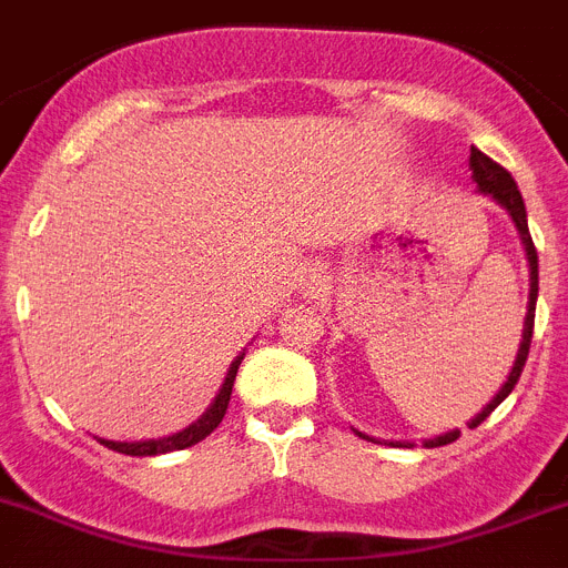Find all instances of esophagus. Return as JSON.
Segmentation results:
<instances>
[{
    "mask_svg": "<svg viewBox=\"0 0 568 568\" xmlns=\"http://www.w3.org/2000/svg\"><path fill=\"white\" fill-rule=\"evenodd\" d=\"M312 271H317V268H312ZM320 280H317V274H308V280H305V288L308 291H314V285H317Z\"/></svg>",
    "mask_w": 568,
    "mask_h": 568,
    "instance_id": "obj_1",
    "label": "esophagus"
}]
</instances>
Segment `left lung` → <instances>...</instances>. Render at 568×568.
<instances>
[{"instance_id":"obj_1","label":"left lung","mask_w":568,"mask_h":568,"mask_svg":"<svg viewBox=\"0 0 568 568\" xmlns=\"http://www.w3.org/2000/svg\"><path fill=\"white\" fill-rule=\"evenodd\" d=\"M468 165H471V176H475L477 189L483 191V194H491L497 202H500L503 209L509 211L511 220H515L517 231H520L523 236V245H526V256H529V271H531V291H529V312H526V325H523V343H520V352H517V359L515 366H511V374L509 379L503 383V388L497 392L495 400L489 403V406L483 408L480 414H477L475 420L468 423L471 428L480 426L486 417H489L491 412H495L497 406H500L506 397L511 394V388L517 386V379H520L523 374V366H526V359H529V345H531V332H535V305H537V251H535V243H531V234H529V223H526V205H523V196L520 191H517V182L511 180V174L506 171V168L500 165V162H495L491 156H486L483 151H477V148H471V160H468ZM359 437H366V434H359ZM457 437H460V432H448L443 434V437H434V440H426L428 448L434 446H446V443H455ZM368 440V437H366ZM403 446V443H400Z\"/></svg>"}]
</instances>
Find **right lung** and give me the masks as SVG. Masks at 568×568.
I'll return each mask as SVG.
<instances>
[{"instance_id":"obj_1","label":"right lung","mask_w":568,"mask_h":568,"mask_svg":"<svg viewBox=\"0 0 568 568\" xmlns=\"http://www.w3.org/2000/svg\"><path fill=\"white\" fill-rule=\"evenodd\" d=\"M243 357H236L229 368V377H225L223 388L216 394V400L211 403V408L202 414L200 420L194 426H189L185 432L171 434V437H162V440H145V443H113V440H100L102 446H108L111 452H120V455H131V457H151V455H165V452H180V448L196 446L200 440H205L211 432H214L225 417V408H229L231 400V388H234V377L236 368H240Z\"/></svg>"}]
</instances>
